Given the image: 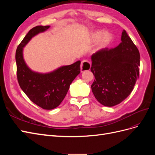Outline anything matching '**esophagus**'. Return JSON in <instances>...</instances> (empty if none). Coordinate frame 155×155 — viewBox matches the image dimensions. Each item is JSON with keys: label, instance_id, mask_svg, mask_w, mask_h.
Returning a JSON list of instances; mask_svg holds the SVG:
<instances>
[{"label": "esophagus", "instance_id": "esophagus-1", "mask_svg": "<svg viewBox=\"0 0 155 155\" xmlns=\"http://www.w3.org/2000/svg\"><path fill=\"white\" fill-rule=\"evenodd\" d=\"M91 64L87 60H84L81 63V71H86V70H89L91 69Z\"/></svg>", "mask_w": 155, "mask_h": 155}]
</instances>
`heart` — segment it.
Instances as JSON below:
<instances>
[{"label":"heart","instance_id":"heart-1","mask_svg":"<svg viewBox=\"0 0 155 155\" xmlns=\"http://www.w3.org/2000/svg\"><path fill=\"white\" fill-rule=\"evenodd\" d=\"M113 39V35L109 31L96 30L91 33V40L93 42L98 41V48H104L109 45Z\"/></svg>","mask_w":155,"mask_h":155}]
</instances>
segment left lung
<instances>
[{
	"mask_svg": "<svg viewBox=\"0 0 155 155\" xmlns=\"http://www.w3.org/2000/svg\"><path fill=\"white\" fill-rule=\"evenodd\" d=\"M114 48H105L91 56V85L96 100L106 107L118 105L133 91L139 77L140 53L125 30Z\"/></svg>",
	"mask_w": 155,
	"mask_h": 155,
	"instance_id": "8db88e82",
	"label": "left lung"
}]
</instances>
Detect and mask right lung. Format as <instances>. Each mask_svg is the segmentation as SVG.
<instances>
[{
  "label": "right lung",
  "mask_w": 155,
  "mask_h": 155,
  "mask_svg": "<svg viewBox=\"0 0 155 155\" xmlns=\"http://www.w3.org/2000/svg\"><path fill=\"white\" fill-rule=\"evenodd\" d=\"M50 26H37L31 28L18 45L15 53L17 80L29 99L42 109L51 110L64 100L70 84L80 73V61L63 66L48 74L32 71L23 58V48L35 35L48 30Z\"/></svg>",
  "instance_id": "add662e5"
}]
</instances>
